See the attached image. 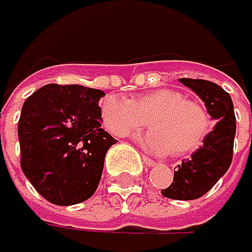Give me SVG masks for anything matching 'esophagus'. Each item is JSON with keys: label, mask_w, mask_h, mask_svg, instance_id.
I'll list each match as a JSON object with an SVG mask.
<instances>
[{"label": "esophagus", "mask_w": 252, "mask_h": 252, "mask_svg": "<svg viewBox=\"0 0 252 252\" xmlns=\"http://www.w3.org/2000/svg\"><path fill=\"white\" fill-rule=\"evenodd\" d=\"M142 162H144L147 166H154V165H156V162H154L153 159H150L148 156H142Z\"/></svg>", "instance_id": "1"}]
</instances>
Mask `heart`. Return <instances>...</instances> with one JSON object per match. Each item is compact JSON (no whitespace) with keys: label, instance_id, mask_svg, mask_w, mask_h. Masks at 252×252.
Instances as JSON below:
<instances>
[{"label":"heart","instance_id":"heart-1","mask_svg":"<svg viewBox=\"0 0 252 252\" xmlns=\"http://www.w3.org/2000/svg\"><path fill=\"white\" fill-rule=\"evenodd\" d=\"M101 116L105 127L117 136H126L150 123L153 129L138 135L136 141L160 156L196 151L212 129L206 107L175 89L151 90L133 101L107 95L101 104Z\"/></svg>","mask_w":252,"mask_h":252}]
</instances>
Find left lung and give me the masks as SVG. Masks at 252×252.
<instances>
[{"mask_svg":"<svg viewBox=\"0 0 252 252\" xmlns=\"http://www.w3.org/2000/svg\"><path fill=\"white\" fill-rule=\"evenodd\" d=\"M180 81L197 93L215 120L214 130L209 132L203 145L174 169V183L162 190L165 197L193 200L208 193L230 168L236 117L232 98L223 87L199 78H180Z\"/></svg>","mask_w":252,"mask_h":252,"instance_id":"1","label":"left lung"}]
</instances>
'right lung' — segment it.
<instances>
[{
    "mask_svg": "<svg viewBox=\"0 0 252 252\" xmlns=\"http://www.w3.org/2000/svg\"><path fill=\"white\" fill-rule=\"evenodd\" d=\"M102 90L80 84H46L20 113V166L50 203L68 206L96 191L108 148L117 141L101 126Z\"/></svg>",
    "mask_w": 252,
    "mask_h": 252,
    "instance_id": "obj_1",
    "label": "right lung"
}]
</instances>
